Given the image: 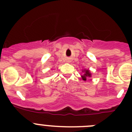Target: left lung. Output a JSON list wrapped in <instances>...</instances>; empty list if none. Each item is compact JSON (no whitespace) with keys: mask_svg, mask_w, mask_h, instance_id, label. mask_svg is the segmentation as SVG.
I'll return each mask as SVG.
<instances>
[{"mask_svg":"<svg viewBox=\"0 0 132 132\" xmlns=\"http://www.w3.org/2000/svg\"><path fill=\"white\" fill-rule=\"evenodd\" d=\"M82 72L83 73V75H81V77H82V79L84 80V81H86L88 78L91 77L92 74L91 73H90V71L89 69H84L82 70Z\"/></svg>","mask_w":132,"mask_h":132,"instance_id":"left-lung-1","label":"left lung"}]
</instances>
